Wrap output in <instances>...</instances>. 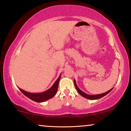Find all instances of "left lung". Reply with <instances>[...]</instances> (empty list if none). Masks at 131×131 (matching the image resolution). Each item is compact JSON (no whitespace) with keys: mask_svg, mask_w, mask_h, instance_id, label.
Returning a JSON list of instances; mask_svg holds the SVG:
<instances>
[{"mask_svg":"<svg viewBox=\"0 0 131 131\" xmlns=\"http://www.w3.org/2000/svg\"><path fill=\"white\" fill-rule=\"evenodd\" d=\"M74 86L75 87H76V90L78 91V92H79V94L80 95H82L83 97L85 98H87V99H89V100H97V99H100V98H101L102 97H103V96H104L105 95H106L107 94H108L109 92H110L112 90V89H110V90L107 91V92H105V93H103V94H96V95H89V94H87L85 93L83 91L80 90V89L79 88L78 86H77V84L76 83V80L74 79Z\"/></svg>","mask_w":131,"mask_h":131,"instance_id":"1","label":"left lung"}]
</instances>
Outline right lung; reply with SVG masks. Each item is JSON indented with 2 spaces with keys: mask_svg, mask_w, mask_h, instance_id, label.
<instances>
[{
  "mask_svg": "<svg viewBox=\"0 0 131 131\" xmlns=\"http://www.w3.org/2000/svg\"><path fill=\"white\" fill-rule=\"evenodd\" d=\"M61 76V74H60L59 78L57 79V80L55 82L53 85L48 90L45 91V92L40 93H31L27 92V91L23 90L19 88V89L24 95H26L27 97L34 101L37 102V103H42V102L46 101L53 97L56 94L57 90H58V83L60 82Z\"/></svg>",
  "mask_w": 131,
  "mask_h": 131,
  "instance_id": "add662e5",
  "label": "right lung"
}]
</instances>
